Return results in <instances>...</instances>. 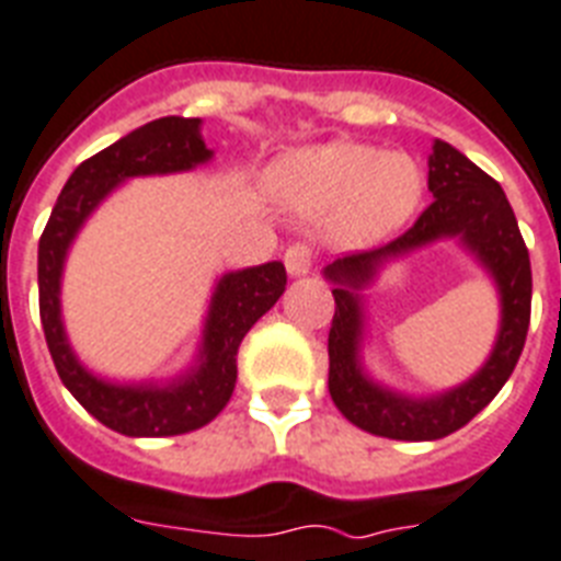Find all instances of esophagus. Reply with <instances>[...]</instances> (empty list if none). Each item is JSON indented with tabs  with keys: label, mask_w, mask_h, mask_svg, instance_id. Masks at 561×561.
<instances>
[{
	"label": "esophagus",
	"mask_w": 561,
	"mask_h": 561,
	"mask_svg": "<svg viewBox=\"0 0 561 561\" xmlns=\"http://www.w3.org/2000/svg\"><path fill=\"white\" fill-rule=\"evenodd\" d=\"M285 267H288L290 276H305V273L313 267V250L302 241H296L285 250Z\"/></svg>",
	"instance_id": "esophagus-1"
}]
</instances>
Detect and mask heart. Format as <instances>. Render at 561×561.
I'll use <instances>...</instances> for the list:
<instances>
[{
	"mask_svg": "<svg viewBox=\"0 0 561 561\" xmlns=\"http://www.w3.org/2000/svg\"><path fill=\"white\" fill-rule=\"evenodd\" d=\"M285 207L328 216L345 244H368L412 216L423 193L421 167L400 152L366 144H325L288 154L273 172Z\"/></svg>",
	"mask_w": 561,
	"mask_h": 561,
	"instance_id": "obj_1",
	"label": "heart"
}]
</instances>
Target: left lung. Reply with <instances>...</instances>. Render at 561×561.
I'll return each instance as SVG.
<instances>
[{"instance_id": "obj_1", "label": "left lung", "mask_w": 561, "mask_h": 561, "mask_svg": "<svg viewBox=\"0 0 561 561\" xmlns=\"http://www.w3.org/2000/svg\"><path fill=\"white\" fill-rule=\"evenodd\" d=\"M432 204L407 233L383 248L348 253L325 267L334 282V320L328 331V391L336 409L359 430L391 440H438L476 417L513 375L530 325V253L518 233L507 195L499 181L446 140L430 154ZM438 238H458L491 271L503 296V325L494 354L467 385L432 399H407L375 385L358 368L362 297L386 257L402 255Z\"/></svg>"}]
</instances>
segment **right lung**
Masks as SVG:
<instances>
[{
  "mask_svg": "<svg viewBox=\"0 0 561 561\" xmlns=\"http://www.w3.org/2000/svg\"><path fill=\"white\" fill-rule=\"evenodd\" d=\"M209 158L213 152L204 147L202 117H158L103 152L91 154L71 172L39 239V320L59 380L91 417L129 438H167L202 430L227 407L236 389V354L241 340L285 290V265L267 262L225 273L218 279L204 322L198 363L184 377L167 386L108 383L80 366L66 340L59 317L66 253L85 218L126 178L184 172Z\"/></svg>",
  "mask_w": 561,
  "mask_h": 561,
  "instance_id": "add662e5",
  "label": "right lung"
}]
</instances>
